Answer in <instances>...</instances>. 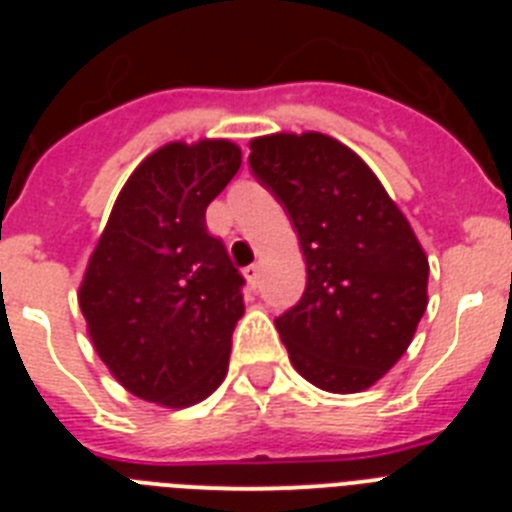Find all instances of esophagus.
Here are the masks:
<instances>
[{"label": "esophagus", "instance_id": "esophagus-1", "mask_svg": "<svg viewBox=\"0 0 512 512\" xmlns=\"http://www.w3.org/2000/svg\"><path fill=\"white\" fill-rule=\"evenodd\" d=\"M243 277L248 279V284H251V287H259V279H261V269H259V264L246 266V269H243Z\"/></svg>", "mask_w": 512, "mask_h": 512}]
</instances>
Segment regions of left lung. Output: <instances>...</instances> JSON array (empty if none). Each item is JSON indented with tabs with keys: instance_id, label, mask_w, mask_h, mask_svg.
<instances>
[{
	"instance_id": "8db88e82",
	"label": "left lung",
	"mask_w": 512,
	"mask_h": 512,
	"mask_svg": "<svg viewBox=\"0 0 512 512\" xmlns=\"http://www.w3.org/2000/svg\"><path fill=\"white\" fill-rule=\"evenodd\" d=\"M253 176L300 235L307 284L274 320L289 361L325 392H361L408 351L428 305V259L351 148L323 133L251 140Z\"/></svg>"
}]
</instances>
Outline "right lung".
<instances>
[{
  "label": "right lung",
  "instance_id": "add662e5",
  "mask_svg": "<svg viewBox=\"0 0 512 512\" xmlns=\"http://www.w3.org/2000/svg\"><path fill=\"white\" fill-rule=\"evenodd\" d=\"M241 169L230 140L169 143L130 174L79 289L89 338L135 397L189 408L220 387L243 284L205 210Z\"/></svg>",
  "mask_w": 512,
  "mask_h": 512
}]
</instances>
